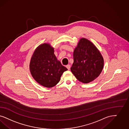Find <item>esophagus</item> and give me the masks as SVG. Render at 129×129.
<instances>
[{
  "label": "esophagus",
  "mask_w": 129,
  "mask_h": 129,
  "mask_svg": "<svg viewBox=\"0 0 129 129\" xmlns=\"http://www.w3.org/2000/svg\"><path fill=\"white\" fill-rule=\"evenodd\" d=\"M66 68L68 69V70H70L71 69V65H67L66 66Z\"/></svg>",
  "instance_id": "1"
}]
</instances>
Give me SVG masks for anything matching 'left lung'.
<instances>
[{
    "mask_svg": "<svg viewBox=\"0 0 129 129\" xmlns=\"http://www.w3.org/2000/svg\"><path fill=\"white\" fill-rule=\"evenodd\" d=\"M71 72L77 79L88 83L96 79L102 72L104 60L98 49L89 40L81 39L74 50Z\"/></svg>",
    "mask_w": 129,
    "mask_h": 129,
    "instance_id": "8db88e82",
    "label": "left lung"
}]
</instances>
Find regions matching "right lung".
I'll return each instance as SVG.
<instances>
[{"mask_svg":"<svg viewBox=\"0 0 129 129\" xmlns=\"http://www.w3.org/2000/svg\"><path fill=\"white\" fill-rule=\"evenodd\" d=\"M29 68L36 81L47 88L57 84L63 73L68 70L57 60L53 48L45 43L36 49L31 57Z\"/></svg>","mask_w":129,"mask_h":129,"instance_id":"obj_1","label":"right lung"}]
</instances>
